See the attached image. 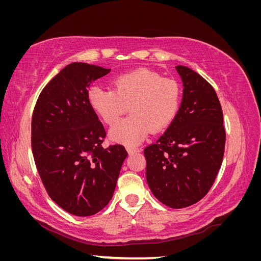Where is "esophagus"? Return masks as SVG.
Listing matches in <instances>:
<instances>
[{"mask_svg": "<svg viewBox=\"0 0 261 261\" xmlns=\"http://www.w3.org/2000/svg\"><path fill=\"white\" fill-rule=\"evenodd\" d=\"M126 150H127V152H128L129 154H134V153H136V152H140V151H141V149H140V148H136V147H130V146L126 147Z\"/></svg>", "mask_w": 261, "mask_h": 261, "instance_id": "obj_1", "label": "esophagus"}]
</instances>
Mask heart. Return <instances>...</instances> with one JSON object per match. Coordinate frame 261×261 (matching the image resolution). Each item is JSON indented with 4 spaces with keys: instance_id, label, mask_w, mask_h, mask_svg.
Instances as JSON below:
<instances>
[{
    "instance_id": "b5f03b06",
    "label": "heart",
    "mask_w": 261,
    "mask_h": 261,
    "mask_svg": "<svg viewBox=\"0 0 261 261\" xmlns=\"http://www.w3.org/2000/svg\"><path fill=\"white\" fill-rule=\"evenodd\" d=\"M88 102L110 126L129 110L132 114L110 130V138L134 146L141 143L151 129L160 132L174 120L180 105V88L174 80L162 78L149 69H137L115 77L113 89L92 86Z\"/></svg>"
}]
</instances>
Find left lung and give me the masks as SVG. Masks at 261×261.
Wrapping results in <instances>:
<instances>
[{"label": "left lung", "mask_w": 261, "mask_h": 261, "mask_svg": "<svg viewBox=\"0 0 261 261\" xmlns=\"http://www.w3.org/2000/svg\"><path fill=\"white\" fill-rule=\"evenodd\" d=\"M175 68L184 86L180 107L144 153L150 191L165 206L180 209L198 202L213 185L223 160L225 129L213 87L191 68Z\"/></svg>", "instance_id": "obj_1"}]
</instances>
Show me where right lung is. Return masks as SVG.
<instances>
[{
    "label": "right lung",
    "mask_w": 261,
    "mask_h": 261,
    "mask_svg": "<svg viewBox=\"0 0 261 261\" xmlns=\"http://www.w3.org/2000/svg\"><path fill=\"white\" fill-rule=\"evenodd\" d=\"M111 72L72 63L39 96L31 121V148L50 198L78 217H89L111 200L124 160V146L102 147L103 125L88 102V87Z\"/></svg>",
    "instance_id": "right-lung-1"
}]
</instances>
